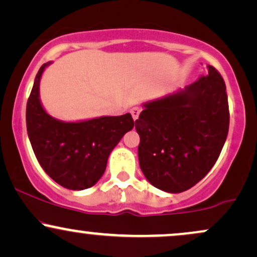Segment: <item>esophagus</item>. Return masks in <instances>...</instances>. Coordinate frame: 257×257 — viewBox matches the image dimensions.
Masks as SVG:
<instances>
[{
	"instance_id": "esophagus-1",
	"label": "esophagus",
	"mask_w": 257,
	"mask_h": 257,
	"mask_svg": "<svg viewBox=\"0 0 257 257\" xmlns=\"http://www.w3.org/2000/svg\"><path fill=\"white\" fill-rule=\"evenodd\" d=\"M140 112H141V107H139V106H135V107L132 108L131 113H132V116H133V118H134V120L138 119V117H139V114H140Z\"/></svg>"
}]
</instances>
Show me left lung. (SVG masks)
<instances>
[{
  "mask_svg": "<svg viewBox=\"0 0 257 257\" xmlns=\"http://www.w3.org/2000/svg\"><path fill=\"white\" fill-rule=\"evenodd\" d=\"M135 120L139 164L155 187L187 191L216 163L228 134L226 84L214 66L184 90L144 104Z\"/></svg>",
  "mask_w": 257,
  "mask_h": 257,
  "instance_id": "left-lung-1",
  "label": "left lung"
}]
</instances>
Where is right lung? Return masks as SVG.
Here are the masks:
<instances>
[{"mask_svg": "<svg viewBox=\"0 0 257 257\" xmlns=\"http://www.w3.org/2000/svg\"><path fill=\"white\" fill-rule=\"evenodd\" d=\"M49 64V63H48ZM38 70L26 104V128L38 163L51 178L69 190H84L98 182L107 158L134 120L131 113L65 123L52 118L41 105Z\"/></svg>", "mask_w": 257, "mask_h": 257, "instance_id": "1", "label": "right lung"}]
</instances>
